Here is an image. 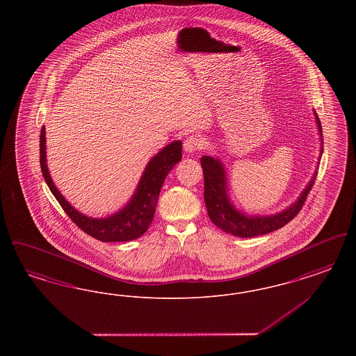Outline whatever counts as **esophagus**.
<instances>
[{
    "label": "esophagus",
    "mask_w": 356,
    "mask_h": 356,
    "mask_svg": "<svg viewBox=\"0 0 356 356\" xmlns=\"http://www.w3.org/2000/svg\"><path fill=\"white\" fill-rule=\"evenodd\" d=\"M203 138L196 135L188 136L184 140V144H183L184 151L188 153L197 152L203 148Z\"/></svg>",
    "instance_id": "34e87169"
}]
</instances>
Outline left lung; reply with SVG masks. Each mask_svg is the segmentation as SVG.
<instances>
[{
	"label": "left lung",
	"mask_w": 356,
	"mask_h": 356,
	"mask_svg": "<svg viewBox=\"0 0 356 356\" xmlns=\"http://www.w3.org/2000/svg\"><path fill=\"white\" fill-rule=\"evenodd\" d=\"M315 119H316L318 129L322 138L321 153H323L322 124L316 113H315ZM200 163H202L204 173V200H205V207H207L209 219L224 232L238 237L266 235L284 227L303 208L305 199L311 188L315 184L316 175H318V172H315L308 186H305V191L300 193L299 199L291 207H288L287 209L270 216H250L237 211L234 204L231 203L227 193L225 170L220 160L213 159L211 156H203Z\"/></svg>",
	"instance_id": "1"
}]
</instances>
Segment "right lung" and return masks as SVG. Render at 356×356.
<instances>
[{"instance_id": "add662e5", "label": "right lung", "mask_w": 356, "mask_h": 356, "mask_svg": "<svg viewBox=\"0 0 356 356\" xmlns=\"http://www.w3.org/2000/svg\"><path fill=\"white\" fill-rule=\"evenodd\" d=\"M47 138L45 128H41L40 135V165L42 176L49 186L53 196L63 207L65 213L72 221L88 234L100 241H131L143 236L149 228L154 216L156 204L159 200L160 189L170 173V170L181 160V141H173L163 148L154 157L151 159L148 165L140 179L136 192L124 208L119 212L104 218L95 219L88 218L74 209L68 200L58 192L53 184L51 175L47 165Z\"/></svg>"}]
</instances>
